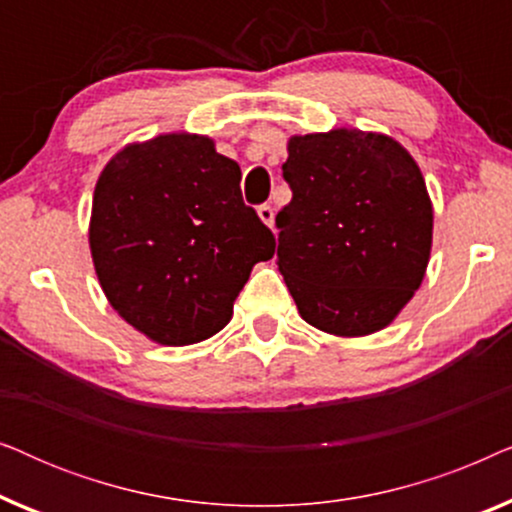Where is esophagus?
<instances>
[{
  "mask_svg": "<svg viewBox=\"0 0 512 512\" xmlns=\"http://www.w3.org/2000/svg\"><path fill=\"white\" fill-rule=\"evenodd\" d=\"M256 212H258V219H261L265 226H268V228L275 226V209H272L270 205H261L256 209Z\"/></svg>",
  "mask_w": 512,
  "mask_h": 512,
  "instance_id": "34e87169",
  "label": "esophagus"
}]
</instances>
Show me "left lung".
<instances>
[{"mask_svg": "<svg viewBox=\"0 0 512 512\" xmlns=\"http://www.w3.org/2000/svg\"><path fill=\"white\" fill-rule=\"evenodd\" d=\"M293 198L277 214V265L300 317L338 338L394 321L422 286L433 205L408 149L382 132L293 135Z\"/></svg>", "mask_w": 512, "mask_h": 512, "instance_id": "1", "label": "left lung"}]
</instances>
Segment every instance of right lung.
<instances>
[{"mask_svg": "<svg viewBox=\"0 0 512 512\" xmlns=\"http://www.w3.org/2000/svg\"><path fill=\"white\" fill-rule=\"evenodd\" d=\"M240 179L214 139L191 132L123 146L97 179L88 226L97 279L109 305L158 345L219 333L251 268L275 254Z\"/></svg>", "mask_w": 512, "mask_h": 512, "instance_id": "1", "label": "right lung"}]
</instances>
